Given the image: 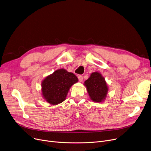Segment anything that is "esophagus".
<instances>
[{
  "label": "esophagus",
  "instance_id": "obj_1",
  "mask_svg": "<svg viewBox=\"0 0 151 151\" xmlns=\"http://www.w3.org/2000/svg\"><path fill=\"white\" fill-rule=\"evenodd\" d=\"M78 78L79 81H80V82H82V81H83V78L82 75H79V76H78Z\"/></svg>",
  "mask_w": 151,
  "mask_h": 151
}]
</instances>
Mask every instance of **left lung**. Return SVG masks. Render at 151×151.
Instances as JSON below:
<instances>
[{
	"mask_svg": "<svg viewBox=\"0 0 151 151\" xmlns=\"http://www.w3.org/2000/svg\"><path fill=\"white\" fill-rule=\"evenodd\" d=\"M84 84L86 87L91 100L100 103L105 100L108 92V87L104 77L101 73L97 71L92 73Z\"/></svg>",
	"mask_w": 151,
	"mask_h": 151,
	"instance_id": "left-lung-1",
	"label": "left lung"
}]
</instances>
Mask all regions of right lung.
Returning <instances> with one entry per match:
<instances>
[{"mask_svg":"<svg viewBox=\"0 0 151 151\" xmlns=\"http://www.w3.org/2000/svg\"><path fill=\"white\" fill-rule=\"evenodd\" d=\"M78 81L76 75L65 69L55 70L42 82L43 97L51 105H58L65 100L71 86Z\"/></svg>","mask_w":151,"mask_h":151,"instance_id":"1","label":"right lung"}]
</instances>
